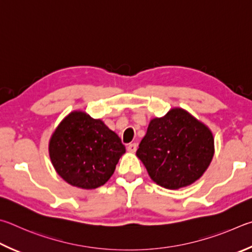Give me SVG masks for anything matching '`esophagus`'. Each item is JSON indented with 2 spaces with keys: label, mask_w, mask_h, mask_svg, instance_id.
<instances>
[{
  "label": "esophagus",
  "mask_w": 252,
  "mask_h": 252,
  "mask_svg": "<svg viewBox=\"0 0 252 252\" xmlns=\"http://www.w3.org/2000/svg\"><path fill=\"white\" fill-rule=\"evenodd\" d=\"M127 151H128L129 153H135L136 151H137V144L136 143L129 144L128 146H127Z\"/></svg>",
  "instance_id": "esophagus-1"
}]
</instances>
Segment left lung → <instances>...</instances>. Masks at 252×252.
Returning <instances> with one entry per match:
<instances>
[{"instance_id": "obj_1", "label": "left lung", "mask_w": 252, "mask_h": 252, "mask_svg": "<svg viewBox=\"0 0 252 252\" xmlns=\"http://www.w3.org/2000/svg\"><path fill=\"white\" fill-rule=\"evenodd\" d=\"M214 154L209 127L180 107L153 118L136 152L153 182L174 190L199 179Z\"/></svg>"}]
</instances>
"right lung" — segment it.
I'll use <instances>...</instances> for the list:
<instances>
[{
	"label": "right lung",
	"instance_id": "obj_1",
	"mask_svg": "<svg viewBox=\"0 0 252 252\" xmlns=\"http://www.w3.org/2000/svg\"><path fill=\"white\" fill-rule=\"evenodd\" d=\"M125 152L115 131L83 110L65 116L48 143L56 173L67 184L82 189H95L107 183Z\"/></svg>",
	"mask_w": 252,
	"mask_h": 252
}]
</instances>
